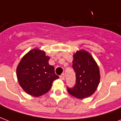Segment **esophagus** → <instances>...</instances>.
<instances>
[{"mask_svg": "<svg viewBox=\"0 0 121 121\" xmlns=\"http://www.w3.org/2000/svg\"><path fill=\"white\" fill-rule=\"evenodd\" d=\"M60 77L61 79L63 80H65V73H63L61 75Z\"/></svg>", "mask_w": 121, "mask_h": 121, "instance_id": "34e87169", "label": "esophagus"}]
</instances>
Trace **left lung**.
Returning a JSON list of instances; mask_svg holds the SVG:
<instances>
[{
  "label": "left lung",
  "mask_w": 121,
  "mask_h": 121,
  "mask_svg": "<svg viewBox=\"0 0 121 121\" xmlns=\"http://www.w3.org/2000/svg\"><path fill=\"white\" fill-rule=\"evenodd\" d=\"M72 67L75 72L76 83L68 88V93L78 99H85L94 94L100 82L99 66L91 55L84 50L73 55Z\"/></svg>",
  "instance_id": "obj_1"
}]
</instances>
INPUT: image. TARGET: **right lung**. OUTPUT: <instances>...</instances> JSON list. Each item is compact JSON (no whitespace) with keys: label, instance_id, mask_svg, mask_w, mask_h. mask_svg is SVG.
Returning <instances> with one entry per match:
<instances>
[{"label":"right lung","instance_id":"right-lung-1","mask_svg":"<svg viewBox=\"0 0 121 121\" xmlns=\"http://www.w3.org/2000/svg\"><path fill=\"white\" fill-rule=\"evenodd\" d=\"M49 57L43 51L34 49L21 59L17 68L18 82L22 89L31 95L39 97L47 93L59 77L55 67L49 65Z\"/></svg>","mask_w":121,"mask_h":121}]
</instances>
